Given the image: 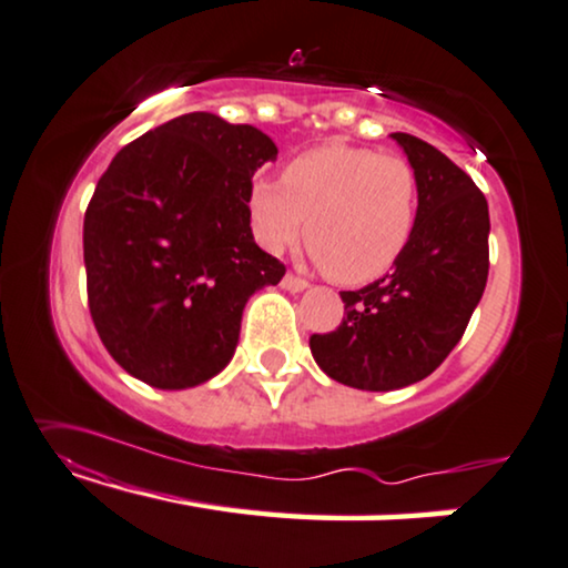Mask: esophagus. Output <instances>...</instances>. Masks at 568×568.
<instances>
[{"instance_id": "1", "label": "esophagus", "mask_w": 568, "mask_h": 568, "mask_svg": "<svg viewBox=\"0 0 568 568\" xmlns=\"http://www.w3.org/2000/svg\"><path fill=\"white\" fill-rule=\"evenodd\" d=\"M285 291H291V293H303L308 287V283L306 281H301V277H295L293 273H287L285 277H283V283H281Z\"/></svg>"}]
</instances>
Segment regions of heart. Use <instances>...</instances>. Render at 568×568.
<instances>
[{"label":"heart","instance_id":"obj_1","mask_svg":"<svg viewBox=\"0 0 568 568\" xmlns=\"http://www.w3.org/2000/svg\"><path fill=\"white\" fill-rule=\"evenodd\" d=\"M257 240L283 252L306 236L342 283H369L393 270L418 216V173L393 152L326 142L287 163L283 181L250 185Z\"/></svg>","mask_w":568,"mask_h":568}]
</instances>
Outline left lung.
<instances>
[{"label":"left lung","mask_w":568,"mask_h":568,"mask_svg":"<svg viewBox=\"0 0 568 568\" xmlns=\"http://www.w3.org/2000/svg\"><path fill=\"white\" fill-rule=\"evenodd\" d=\"M390 138L418 173L416 230L379 281L344 291V318L313 334L311 354L336 383L400 390L428 377L459 344L489 273V209L471 178L413 134Z\"/></svg>","instance_id":"obj_1"}]
</instances>
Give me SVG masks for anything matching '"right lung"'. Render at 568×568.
I'll use <instances>...</instances> for the list:
<instances>
[{"label":"right lung","mask_w":568,"mask_h":568,"mask_svg":"<svg viewBox=\"0 0 568 568\" xmlns=\"http://www.w3.org/2000/svg\"><path fill=\"white\" fill-rule=\"evenodd\" d=\"M275 155L257 126L193 112L130 142L99 178L83 219L89 311L126 375L185 390L230 365L247 301L285 275L247 206Z\"/></svg>","instance_id":"1"}]
</instances>
